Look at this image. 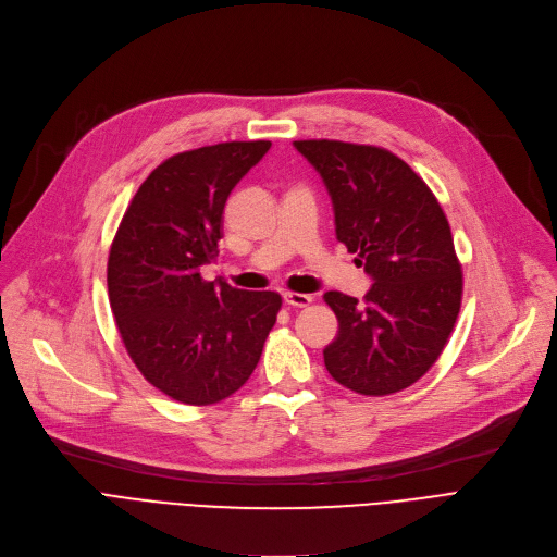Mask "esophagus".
I'll return each instance as SVG.
<instances>
[{
  "instance_id": "1",
  "label": "esophagus",
  "mask_w": 557,
  "mask_h": 557,
  "mask_svg": "<svg viewBox=\"0 0 557 557\" xmlns=\"http://www.w3.org/2000/svg\"><path fill=\"white\" fill-rule=\"evenodd\" d=\"M284 302L288 307H307V305H311V296L296 294V290H284Z\"/></svg>"
}]
</instances>
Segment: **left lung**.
<instances>
[{
    "label": "left lung",
    "mask_w": 557,
    "mask_h": 557,
    "mask_svg": "<svg viewBox=\"0 0 557 557\" xmlns=\"http://www.w3.org/2000/svg\"><path fill=\"white\" fill-rule=\"evenodd\" d=\"M294 146L327 187L336 239L374 282L363 302L325 294L338 318L325 366L361 395L404 391L441 357L460 311L447 216L420 175L386 149L334 139Z\"/></svg>",
    "instance_id": "obj_1"
}]
</instances>
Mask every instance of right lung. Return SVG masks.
<instances>
[{"mask_svg": "<svg viewBox=\"0 0 557 557\" xmlns=\"http://www.w3.org/2000/svg\"><path fill=\"white\" fill-rule=\"evenodd\" d=\"M271 141L178 153L133 196L108 257V296L144 379L175 401L216 404L252 374L282 298L202 280L216 259L230 191Z\"/></svg>", "mask_w": 557, "mask_h": 557, "instance_id": "add662e5", "label": "right lung"}]
</instances>
